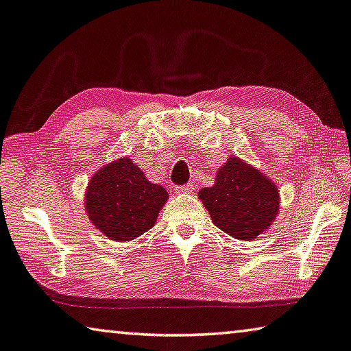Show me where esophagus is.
<instances>
[{"instance_id":"1","label":"esophagus","mask_w":351,"mask_h":351,"mask_svg":"<svg viewBox=\"0 0 351 351\" xmlns=\"http://www.w3.org/2000/svg\"><path fill=\"white\" fill-rule=\"evenodd\" d=\"M191 191H193V185H191V183H186V185L176 186V193H177V194H186V193H191Z\"/></svg>"}]
</instances>
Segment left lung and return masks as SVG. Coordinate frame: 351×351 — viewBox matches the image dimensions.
<instances>
[{"label":"left lung","mask_w":351,"mask_h":351,"mask_svg":"<svg viewBox=\"0 0 351 351\" xmlns=\"http://www.w3.org/2000/svg\"><path fill=\"white\" fill-rule=\"evenodd\" d=\"M199 199L217 228L250 241L272 226L280 210L275 183L239 157H230L217 171L215 185L202 188Z\"/></svg>","instance_id":"8db88e82"}]
</instances>
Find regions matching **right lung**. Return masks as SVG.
Wrapping results in <instances>:
<instances>
[{"label":"right lung","instance_id":"1","mask_svg":"<svg viewBox=\"0 0 351 351\" xmlns=\"http://www.w3.org/2000/svg\"><path fill=\"white\" fill-rule=\"evenodd\" d=\"M168 200L163 186L147 180L129 157L102 166L85 191L90 221L112 241H130L154 227Z\"/></svg>","mask_w":351,"mask_h":351}]
</instances>
